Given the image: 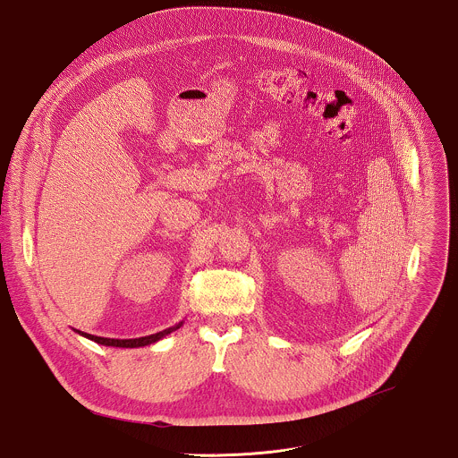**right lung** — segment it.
Instances as JSON below:
<instances>
[{
  "label": "right lung",
  "mask_w": 458,
  "mask_h": 458,
  "mask_svg": "<svg viewBox=\"0 0 458 458\" xmlns=\"http://www.w3.org/2000/svg\"><path fill=\"white\" fill-rule=\"evenodd\" d=\"M182 326V320L177 322L174 326L164 329V331H158L155 335H148V336H141V338H129V340H116V338H103V336H94V335H89V333H83V331H78L74 329L78 335L99 344V345H106V347H120V349H138V347H146V345H151V344H157L158 340H162L164 336L171 335L173 331H176Z\"/></svg>",
  "instance_id": "1"
}]
</instances>
